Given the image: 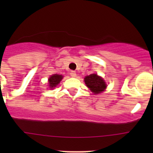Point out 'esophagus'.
<instances>
[{
    "label": "esophagus",
    "instance_id": "34e87169",
    "mask_svg": "<svg viewBox=\"0 0 153 153\" xmlns=\"http://www.w3.org/2000/svg\"><path fill=\"white\" fill-rule=\"evenodd\" d=\"M70 76H72V77H76V73L75 71H71L70 72Z\"/></svg>",
    "mask_w": 153,
    "mask_h": 153
}]
</instances>
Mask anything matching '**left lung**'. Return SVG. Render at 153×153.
<instances>
[{"mask_svg":"<svg viewBox=\"0 0 153 153\" xmlns=\"http://www.w3.org/2000/svg\"><path fill=\"white\" fill-rule=\"evenodd\" d=\"M84 81L86 86L95 94L100 93L101 92L104 91L106 87V83L104 82L102 78L95 74L86 76L84 78Z\"/></svg>","mask_w":153,"mask_h":153,"instance_id":"obj_1","label":"left lung"}]
</instances>
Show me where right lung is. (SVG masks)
Here are the masks:
<instances>
[{
    "instance_id": "1",
    "label": "right lung",
    "mask_w": 153,
    "mask_h": 153,
    "mask_svg": "<svg viewBox=\"0 0 153 153\" xmlns=\"http://www.w3.org/2000/svg\"><path fill=\"white\" fill-rule=\"evenodd\" d=\"M63 79V76L62 75H58V74H54L52 75L51 77L49 78V85L51 88H53L56 87L57 84H59L61 79Z\"/></svg>"
}]
</instances>
